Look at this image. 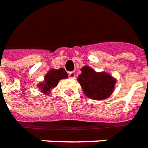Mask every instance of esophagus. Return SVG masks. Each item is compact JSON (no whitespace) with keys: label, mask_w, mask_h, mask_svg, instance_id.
<instances>
[{"label":"esophagus","mask_w":148,"mask_h":148,"mask_svg":"<svg viewBox=\"0 0 148 148\" xmlns=\"http://www.w3.org/2000/svg\"><path fill=\"white\" fill-rule=\"evenodd\" d=\"M69 77L70 79H75V73L74 71L73 72H69Z\"/></svg>","instance_id":"1"}]
</instances>
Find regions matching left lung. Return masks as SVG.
<instances>
[{
  "mask_svg": "<svg viewBox=\"0 0 148 148\" xmlns=\"http://www.w3.org/2000/svg\"><path fill=\"white\" fill-rule=\"evenodd\" d=\"M77 81L86 96L94 100L106 99L112 95L116 80L105 72L97 73L88 66L81 69Z\"/></svg>",
  "mask_w": 148,
  "mask_h": 148,
  "instance_id": "left-lung-1",
  "label": "left lung"
}]
</instances>
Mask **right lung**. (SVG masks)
<instances>
[{
  "label": "right lung",
  "mask_w": 148,
  "mask_h": 148,
  "mask_svg": "<svg viewBox=\"0 0 148 148\" xmlns=\"http://www.w3.org/2000/svg\"><path fill=\"white\" fill-rule=\"evenodd\" d=\"M68 77L67 73L63 68L59 69H51L45 75L44 81L38 85V87L41 89V92L47 94L49 91L55 88L59 83V81Z\"/></svg>",
  "instance_id": "obj_1"
}]
</instances>
